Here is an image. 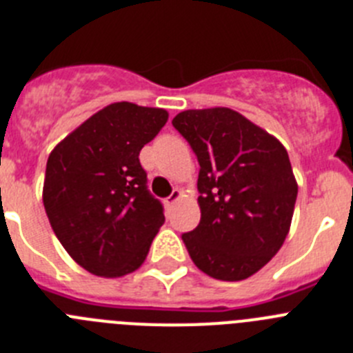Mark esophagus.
Segmentation results:
<instances>
[{"mask_svg": "<svg viewBox=\"0 0 353 353\" xmlns=\"http://www.w3.org/2000/svg\"><path fill=\"white\" fill-rule=\"evenodd\" d=\"M180 198H182V191H180V189H173V192H171V194L164 199V205H166L168 208H171L174 203H176V201H179Z\"/></svg>", "mask_w": 353, "mask_h": 353, "instance_id": "esophagus-1", "label": "esophagus"}]
</instances>
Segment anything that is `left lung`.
I'll use <instances>...</instances> for the list:
<instances>
[{
  "instance_id": "8db88e82",
  "label": "left lung",
  "mask_w": 353,
  "mask_h": 353,
  "mask_svg": "<svg viewBox=\"0 0 353 353\" xmlns=\"http://www.w3.org/2000/svg\"><path fill=\"white\" fill-rule=\"evenodd\" d=\"M173 127L199 162L201 219L182 240L199 270L242 281L281 249L297 199L288 152L230 108L189 109Z\"/></svg>"
}]
</instances>
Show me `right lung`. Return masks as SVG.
I'll return each instance as SVG.
<instances>
[{
  "instance_id": "right-lung-1",
  "label": "right lung",
  "mask_w": 353,
  "mask_h": 353,
  "mask_svg": "<svg viewBox=\"0 0 353 353\" xmlns=\"http://www.w3.org/2000/svg\"><path fill=\"white\" fill-rule=\"evenodd\" d=\"M168 111L114 102L81 123L48 159L43 207L72 260L95 276L121 277L145 261L164 224L139 152Z\"/></svg>"
}]
</instances>
